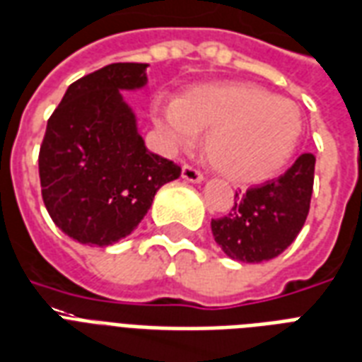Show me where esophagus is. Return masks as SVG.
Masks as SVG:
<instances>
[{"label": "esophagus", "instance_id": "34e87169", "mask_svg": "<svg viewBox=\"0 0 362 362\" xmlns=\"http://www.w3.org/2000/svg\"><path fill=\"white\" fill-rule=\"evenodd\" d=\"M181 177L185 181H191V183H202L204 175L197 168H192V165H183V171H181Z\"/></svg>", "mask_w": 362, "mask_h": 362}]
</instances>
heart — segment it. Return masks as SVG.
<instances>
[{
  "mask_svg": "<svg viewBox=\"0 0 362 362\" xmlns=\"http://www.w3.org/2000/svg\"><path fill=\"white\" fill-rule=\"evenodd\" d=\"M152 119L170 151L191 148L198 132L208 129L206 158L235 181H255L281 170L301 135L294 100L238 81L191 89L179 100H156Z\"/></svg>",
  "mask_w": 362,
  "mask_h": 362,
  "instance_id": "b5f03b06",
  "label": "heart"
}]
</instances>
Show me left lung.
<instances>
[{
  "mask_svg": "<svg viewBox=\"0 0 362 362\" xmlns=\"http://www.w3.org/2000/svg\"><path fill=\"white\" fill-rule=\"evenodd\" d=\"M315 156L301 154L279 179L236 192L235 208L211 219L217 246L230 259L262 263L281 255L300 235L313 194Z\"/></svg>",
  "mask_w": 362,
  "mask_h": 362,
  "instance_id": "1",
  "label": "left lung"
}]
</instances>
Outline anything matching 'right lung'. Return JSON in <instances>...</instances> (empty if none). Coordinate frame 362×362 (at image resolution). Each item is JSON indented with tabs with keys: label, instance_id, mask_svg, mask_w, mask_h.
Segmentation results:
<instances>
[{
	"label": "right lung",
	"instance_id": "1",
	"mask_svg": "<svg viewBox=\"0 0 362 362\" xmlns=\"http://www.w3.org/2000/svg\"><path fill=\"white\" fill-rule=\"evenodd\" d=\"M145 62H114L68 86L40 148L43 204L57 227L89 246L116 244L181 168L145 146L119 91L146 86Z\"/></svg>",
	"mask_w": 362,
	"mask_h": 362
}]
</instances>
